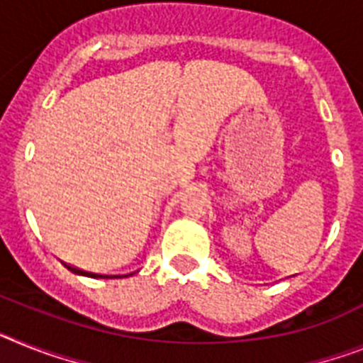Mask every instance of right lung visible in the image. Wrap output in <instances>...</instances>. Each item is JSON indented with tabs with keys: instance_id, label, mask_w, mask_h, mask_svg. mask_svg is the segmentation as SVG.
Returning a JSON list of instances; mask_svg holds the SVG:
<instances>
[{
	"instance_id": "right-lung-1",
	"label": "right lung",
	"mask_w": 363,
	"mask_h": 363,
	"mask_svg": "<svg viewBox=\"0 0 363 363\" xmlns=\"http://www.w3.org/2000/svg\"><path fill=\"white\" fill-rule=\"evenodd\" d=\"M66 267H68L69 271H73V273H77V275H86V277H94V279H96V277H99V279H108V275H97V273H90V271H84V269H79V267H75V266H69V264H66ZM118 277V275H116ZM125 277V275H123Z\"/></svg>"
}]
</instances>
